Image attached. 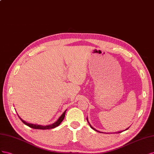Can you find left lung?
<instances>
[{
  "label": "left lung",
  "mask_w": 154,
  "mask_h": 154,
  "mask_svg": "<svg viewBox=\"0 0 154 154\" xmlns=\"http://www.w3.org/2000/svg\"><path fill=\"white\" fill-rule=\"evenodd\" d=\"M86 119H87V121H88V123H89V125H90V127H91V128H92V129H93V130H95V131H98V132H100V133H102V132H100V131H98V130H95L94 128H93V127H92L91 126V125L90 124V122H88V117H87V118H86ZM129 128V127H128V128H127L126 129H125V130H128ZM125 130H123V131H125ZM118 131V132L117 133H121V132H122V131Z\"/></svg>",
  "instance_id": "left-lung-1"
}]
</instances>
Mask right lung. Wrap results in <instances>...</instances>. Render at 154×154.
Instances as JSON below:
<instances>
[{"label": "right lung", "mask_w": 154, "mask_h": 154, "mask_svg": "<svg viewBox=\"0 0 154 154\" xmlns=\"http://www.w3.org/2000/svg\"><path fill=\"white\" fill-rule=\"evenodd\" d=\"M66 110L63 112V113L62 114V115H61V116H60V117L58 119V120L56 122H55L54 123H53V124H51V125H47V126H42V125H35V124H32V123H28L27 122H26V121H24V120L22 119L19 116L18 114H17V115H18V116H19V119H20L22 121V122H23V123H24V124H25L26 125H27L28 126L30 127V128H33V129L48 130V129L54 128H55V127L58 126L61 123V122H62V121H63L64 118V117H65V113H66Z\"/></svg>", "instance_id": "obj_1"}]
</instances>
